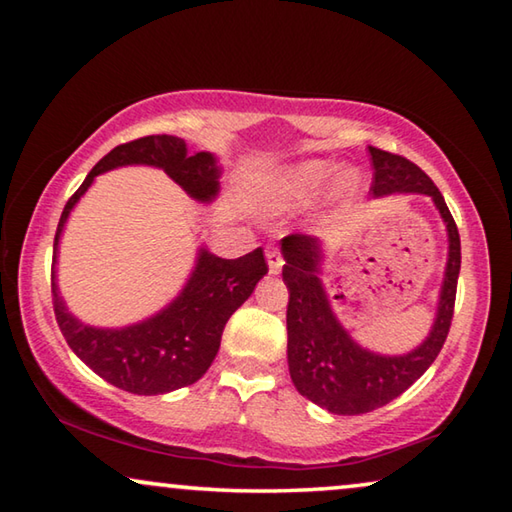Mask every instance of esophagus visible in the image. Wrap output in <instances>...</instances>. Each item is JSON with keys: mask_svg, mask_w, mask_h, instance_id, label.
Wrapping results in <instances>:
<instances>
[{"mask_svg": "<svg viewBox=\"0 0 512 512\" xmlns=\"http://www.w3.org/2000/svg\"><path fill=\"white\" fill-rule=\"evenodd\" d=\"M266 259H268V268H271V273L273 275H277L282 271V266H284V259H282V253L280 250H277L275 246H271L266 250Z\"/></svg>", "mask_w": 512, "mask_h": 512, "instance_id": "1", "label": "esophagus"}]
</instances>
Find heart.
Listing matches in <instances>:
<instances>
[{"label": "heart", "mask_w": 512, "mask_h": 512, "mask_svg": "<svg viewBox=\"0 0 512 512\" xmlns=\"http://www.w3.org/2000/svg\"><path fill=\"white\" fill-rule=\"evenodd\" d=\"M336 164L327 160H305L280 169L262 185V205L268 212H289L305 207L323 192V187L334 176ZM359 183L354 171H345L339 176V192H352Z\"/></svg>", "instance_id": "obj_1"}]
</instances>
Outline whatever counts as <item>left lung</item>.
I'll list each match as a JSON object with an SVG mask.
<instances>
[{
    "instance_id": "8db88e82",
    "label": "left lung",
    "mask_w": 512,
    "mask_h": 512,
    "mask_svg": "<svg viewBox=\"0 0 512 512\" xmlns=\"http://www.w3.org/2000/svg\"><path fill=\"white\" fill-rule=\"evenodd\" d=\"M372 158V196L395 192L427 194L436 203L449 232V259L438 316L429 339L404 357H381L359 348L329 309L323 284L318 280L320 244L314 237L289 235L282 239V277L289 289L287 332L289 372L298 393L323 409L339 415L375 411L400 397L418 381L443 350L452 327L458 271H461V237L443 194L418 164L368 146Z\"/></svg>"
}]
</instances>
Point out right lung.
I'll use <instances>...</instances> for the list:
<instances>
[{
  "mask_svg": "<svg viewBox=\"0 0 512 512\" xmlns=\"http://www.w3.org/2000/svg\"><path fill=\"white\" fill-rule=\"evenodd\" d=\"M124 164L160 167L198 201H212L216 196L221 171L210 153L187 155V146L180 137H140L115 146L106 158L97 162V167L67 201L58 221L54 264H51V300H54L56 323L67 345L99 377L121 391L160 395L194 384L205 375L219 352L225 323L250 298L255 284L268 273V264L262 248L237 259H221L201 250L187 287L158 316L124 329H97L79 323L67 314L63 300L58 298V239L69 212L88 192L92 180L99 173Z\"/></svg>",
  "mask_w": 512,
  "mask_h": 512,
  "instance_id": "right-lung-1",
  "label": "right lung"
}]
</instances>
